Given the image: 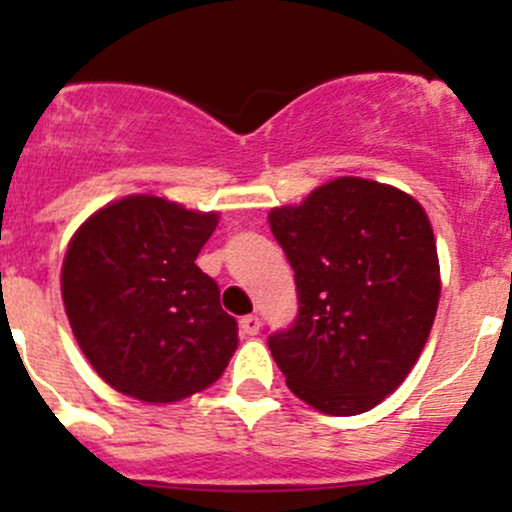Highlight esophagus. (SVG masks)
<instances>
[{"mask_svg": "<svg viewBox=\"0 0 512 512\" xmlns=\"http://www.w3.org/2000/svg\"><path fill=\"white\" fill-rule=\"evenodd\" d=\"M240 329H242V334H247V337H255V334L260 332V317H255V314H247V317L240 319Z\"/></svg>", "mask_w": 512, "mask_h": 512, "instance_id": "1", "label": "esophagus"}]
</instances>
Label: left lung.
<instances>
[{
	"mask_svg": "<svg viewBox=\"0 0 512 512\" xmlns=\"http://www.w3.org/2000/svg\"><path fill=\"white\" fill-rule=\"evenodd\" d=\"M294 270L299 312L267 347L289 391L322 414L356 416L414 369L441 297L436 240L399 188L337 178L270 213Z\"/></svg>",
	"mask_w": 512,
	"mask_h": 512,
	"instance_id": "1",
	"label": "left lung"
}]
</instances>
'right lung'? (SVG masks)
I'll list each match as a JSON object with an SVG mask.
<instances>
[{
	"label": "right lung",
	"instance_id": "right-lung-1",
	"mask_svg": "<svg viewBox=\"0 0 512 512\" xmlns=\"http://www.w3.org/2000/svg\"><path fill=\"white\" fill-rule=\"evenodd\" d=\"M218 213L128 195L91 215L61 267L66 317L96 374L126 396L178 401L220 379L235 317L195 260Z\"/></svg>",
	"mask_w": 512,
	"mask_h": 512
}]
</instances>
